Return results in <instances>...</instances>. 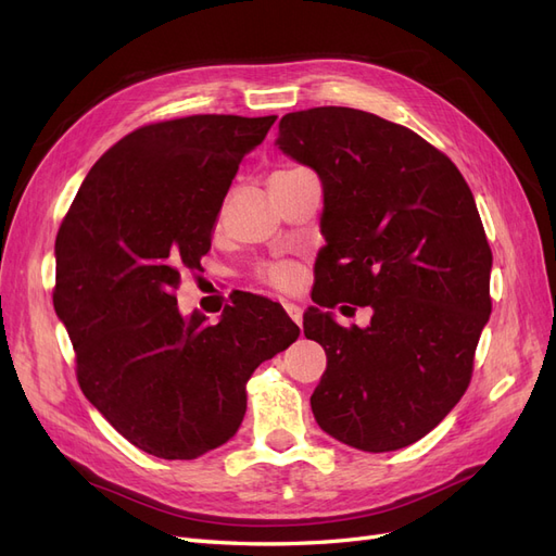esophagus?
Returning a JSON list of instances; mask_svg holds the SVG:
<instances>
[{
    "instance_id": "1",
    "label": "esophagus",
    "mask_w": 556,
    "mask_h": 556,
    "mask_svg": "<svg viewBox=\"0 0 556 556\" xmlns=\"http://www.w3.org/2000/svg\"><path fill=\"white\" fill-rule=\"evenodd\" d=\"M285 313L290 315L294 325H301V319H304V311H301L296 304H285Z\"/></svg>"
}]
</instances>
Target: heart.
Returning <instances> with one entry per match:
<instances>
[{"label": "heart", "instance_id": "obj_1", "mask_svg": "<svg viewBox=\"0 0 556 556\" xmlns=\"http://www.w3.org/2000/svg\"><path fill=\"white\" fill-rule=\"evenodd\" d=\"M257 278L276 290L290 292L299 285V268L292 262H266L257 268Z\"/></svg>", "mask_w": 556, "mask_h": 556}]
</instances>
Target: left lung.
Instances as JSON below:
<instances>
[{"mask_svg": "<svg viewBox=\"0 0 556 556\" xmlns=\"http://www.w3.org/2000/svg\"><path fill=\"white\" fill-rule=\"evenodd\" d=\"M276 146L323 182L325 250L306 339L327 352L317 425L364 452L427 435L470 382L490 319L492 250L457 166L408 127L319 106L282 115ZM371 305L345 330L325 307Z\"/></svg>", "mask_w": 556, "mask_h": 556, "instance_id": "obj_1", "label": "left lung"}]
</instances>
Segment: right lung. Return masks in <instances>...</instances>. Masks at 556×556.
Here are the masks:
<instances>
[{
  "label": "right lung",
  "mask_w": 556,
  "mask_h": 556,
  "mask_svg": "<svg viewBox=\"0 0 556 556\" xmlns=\"http://www.w3.org/2000/svg\"><path fill=\"white\" fill-rule=\"evenodd\" d=\"M276 115H190L146 125L99 157L55 239L53 304L83 394L160 459H197L239 431L245 382L296 341L274 301L241 296L215 325L182 317L176 288L199 268L241 160Z\"/></svg>",
  "instance_id": "obj_1"
}]
</instances>
